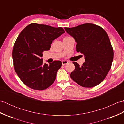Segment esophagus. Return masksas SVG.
<instances>
[{"mask_svg":"<svg viewBox=\"0 0 124 124\" xmlns=\"http://www.w3.org/2000/svg\"><path fill=\"white\" fill-rule=\"evenodd\" d=\"M68 63V62L67 61H65V60H64V61H62V65H64L65 64H67Z\"/></svg>","mask_w":124,"mask_h":124,"instance_id":"esophagus-1","label":"esophagus"}]
</instances>
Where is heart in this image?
<instances>
[{"label": "heart", "mask_w": 124, "mask_h": 124, "mask_svg": "<svg viewBox=\"0 0 124 124\" xmlns=\"http://www.w3.org/2000/svg\"><path fill=\"white\" fill-rule=\"evenodd\" d=\"M67 37H64V38H67Z\"/></svg>", "instance_id": "heart-1"}]
</instances>
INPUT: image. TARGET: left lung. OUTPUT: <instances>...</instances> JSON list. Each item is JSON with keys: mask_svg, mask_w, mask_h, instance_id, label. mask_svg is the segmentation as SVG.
Instances as JSON below:
<instances>
[{"mask_svg": "<svg viewBox=\"0 0 124 124\" xmlns=\"http://www.w3.org/2000/svg\"><path fill=\"white\" fill-rule=\"evenodd\" d=\"M65 30L77 42L76 48L85 56L81 66L73 62L75 69L72 79L84 87H93L101 83L111 69L114 50L108 35L100 26L85 23Z\"/></svg>", "mask_w": 124, "mask_h": 124, "instance_id": "1", "label": "left lung"}]
</instances>
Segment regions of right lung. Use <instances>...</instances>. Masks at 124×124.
Here are the masks:
<instances>
[{
  "label": "right lung",
  "mask_w": 124,
  "mask_h": 124,
  "mask_svg": "<svg viewBox=\"0 0 124 124\" xmlns=\"http://www.w3.org/2000/svg\"><path fill=\"white\" fill-rule=\"evenodd\" d=\"M65 32L62 27L31 23L16 40L12 51L14 68L18 77L29 87L42 91L54 82L62 65L60 61L43 63V52L48 51L52 41Z\"/></svg>",
  "instance_id": "right-lung-1"
}]
</instances>
